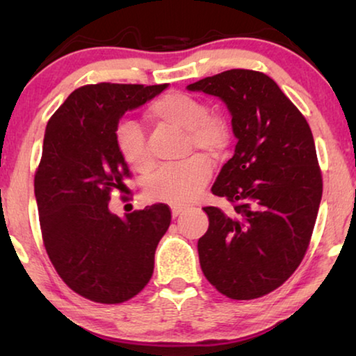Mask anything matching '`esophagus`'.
<instances>
[{
	"instance_id": "1",
	"label": "esophagus",
	"mask_w": 356,
	"mask_h": 356,
	"mask_svg": "<svg viewBox=\"0 0 356 356\" xmlns=\"http://www.w3.org/2000/svg\"><path fill=\"white\" fill-rule=\"evenodd\" d=\"M185 210V207H177V206H174V207H171V212H172V216L174 218H177V216L182 213Z\"/></svg>"
}]
</instances>
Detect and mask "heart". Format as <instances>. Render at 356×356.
Masks as SVG:
<instances>
[{"label": "heart", "mask_w": 356, "mask_h": 356, "mask_svg": "<svg viewBox=\"0 0 356 356\" xmlns=\"http://www.w3.org/2000/svg\"><path fill=\"white\" fill-rule=\"evenodd\" d=\"M147 118L155 124H166L185 130L186 152H201L212 159L225 152L229 144L226 119L209 113L200 99L185 92H170L155 99L147 106ZM114 141L125 163L138 172L152 168L143 129L136 122L125 120L119 124ZM212 177V165L204 155H193L184 163L166 166L147 180L146 195L150 201L171 206H186L196 200Z\"/></svg>", "instance_id": "heart-1"}]
</instances>
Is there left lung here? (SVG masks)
<instances>
[{
	"label": "left lung",
	"instance_id": "left-lung-1",
	"mask_svg": "<svg viewBox=\"0 0 356 356\" xmlns=\"http://www.w3.org/2000/svg\"><path fill=\"white\" fill-rule=\"evenodd\" d=\"M186 88L225 102L237 138L212 186L234 210L204 207L202 273L232 300L264 297L297 270L316 225L322 172L309 124L262 72L232 69Z\"/></svg>",
	"mask_w": 356,
	"mask_h": 356
}]
</instances>
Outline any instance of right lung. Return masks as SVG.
I'll return each instance as SVG.
<instances>
[{
  "label": "right lung",
  "instance_id": "right-lung-1",
  "mask_svg": "<svg viewBox=\"0 0 356 356\" xmlns=\"http://www.w3.org/2000/svg\"><path fill=\"white\" fill-rule=\"evenodd\" d=\"M168 84H86L50 118L34 176L44 246L72 291L104 305L140 293L154 273L156 245L171 222L166 204L124 218L108 209L131 174L114 141L119 119Z\"/></svg>",
  "mask_w": 356,
  "mask_h": 356
}]
</instances>
